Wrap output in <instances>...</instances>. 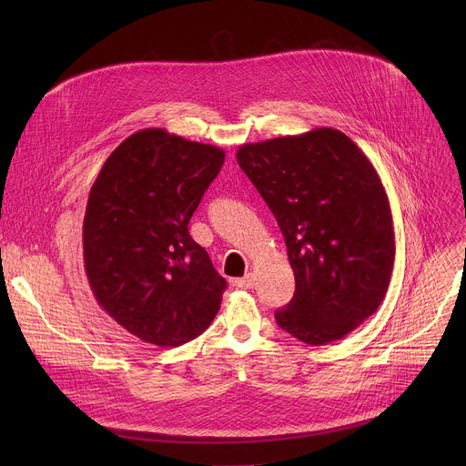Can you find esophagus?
Instances as JSON below:
<instances>
[{"instance_id": "34e87169", "label": "esophagus", "mask_w": 466, "mask_h": 466, "mask_svg": "<svg viewBox=\"0 0 466 466\" xmlns=\"http://www.w3.org/2000/svg\"><path fill=\"white\" fill-rule=\"evenodd\" d=\"M232 284L239 289H254L256 288V277L252 273H248L243 279H236Z\"/></svg>"}]
</instances>
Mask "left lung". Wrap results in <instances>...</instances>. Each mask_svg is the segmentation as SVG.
<instances>
[{
  "instance_id": "obj_1",
  "label": "left lung",
  "mask_w": 466,
  "mask_h": 466,
  "mask_svg": "<svg viewBox=\"0 0 466 466\" xmlns=\"http://www.w3.org/2000/svg\"><path fill=\"white\" fill-rule=\"evenodd\" d=\"M236 157L277 218L295 273L279 326L311 347L343 339L380 308L394 263L390 207L374 166L329 127L243 144Z\"/></svg>"
}]
</instances>
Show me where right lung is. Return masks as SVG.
Returning a JSON list of instances; mask_svg holds the SVG:
<instances>
[{
	"label": "right lung",
	"instance_id": "add662e5",
	"mask_svg": "<svg viewBox=\"0 0 466 466\" xmlns=\"http://www.w3.org/2000/svg\"><path fill=\"white\" fill-rule=\"evenodd\" d=\"M225 151L142 128L103 164L83 225L85 271L97 304L128 334L157 347L201 336L227 282L187 223Z\"/></svg>",
	"mask_w": 466,
	"mask_h": 466
}]
</instances>
